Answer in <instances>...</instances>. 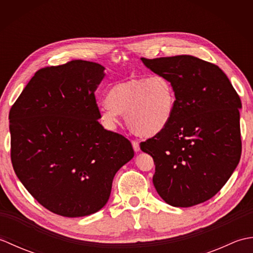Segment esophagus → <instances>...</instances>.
Instances as JSON below:
<instances>
[{"label":"esophagus","instance_id":"1","mask_svg":"<svg viewBox=\"0 0 253 253\" xmlns=\"http://www.w3.org/2000/svg\"><path fill=\"white\" fill-rule=\"evenodd\" d=\"M132 147L135 152H139L140 151V146H139V142L137 140H132Z\"/></svg>","mask_w":253,"mask_h":253}]
</instances>
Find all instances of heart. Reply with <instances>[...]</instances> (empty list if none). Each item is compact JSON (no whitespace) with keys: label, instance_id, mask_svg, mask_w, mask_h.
<instances>
[{"label":"heart","instance_id":"b5f03b06","mask_svg":"<svg viewBox=\"0 0 253 253\" xmlns=\"http://www.w3.org/2000/svg\"><path fill=\"white\" fill-rule=\"evenodd\" d=\"M176 91L163 75L132 77L113 84L100 109V118L110 129L127 115L131 130L141 137H154L166 129L173 120Z\"/></svg>","mask_w":253,"mask_h":253}]
</instances>
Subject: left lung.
I'll list each match as a JSON object with an SVG mask.
<instances>
[{
	"instance_id": "obj_1",
	"label": "left lung",
	"mask_w": 253,
	"mask_h": 253,
	"mask_svg": "<svg viewBox=\"0 0 253 253\" xmlns=\"http://www.w3.org/2000/svg\"><path fill=\"white\" fill-rule=\"evenodd\" d=\"M141 61L176 91L173 120L140 144L155 164L153 185L169 206L189 208L214 197L241 155L239 95L221 68L191 55Z\"/></svg>"
}]
</instances>
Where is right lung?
<instances>
[{
  "instance_id": "add662e5",
  "label": "right lung",
  "mask_w": 253,
  "mask_h": 253,
  "mask_svg": "<svg viewBox=\"0 0 253 253\" xmlns=\"http://www.w3.org/2000/svg\"><path fill=\"white\" fill-rule=\"evenodd\" d=\"M104 69L82 60L41 68L9 111L15 173L42 207L58 215L98 212L117 170L135 153L127 138L98 122L94 92Z\"/></svg>"
}]
</instances>
